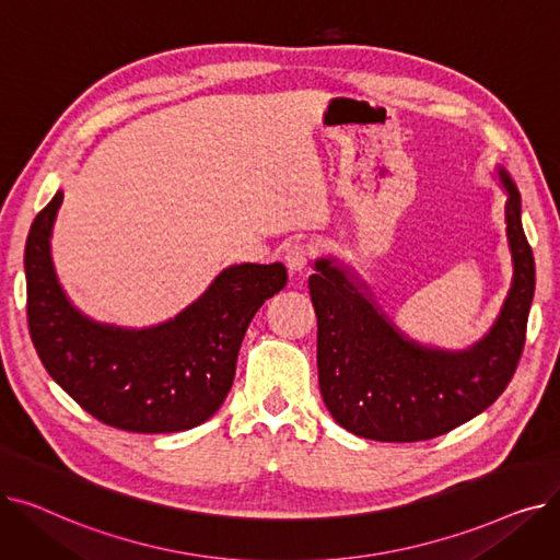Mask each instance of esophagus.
I'll return each instance as SVG.
<instances>
[{"label":"esophagus","instance_id":"34e87169","mask_svg":"<svg viewBox=\"0 0 560 560\" xmlns=\"http://www.w3.org/2000/svg\"><path fill=\"white\" fill-rule=\"evenodd\" d=\"M311 260V245L308 243H292L283 252V262L290 272H302Z\"/></svg>","mask_w":560,"mask_h":560}]
</instances>
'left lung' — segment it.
I'll use <instances>...</instances> for the list:
<instances>
[{
    "label": "left lung",
    "instance_id": "obj_1",
    "mask_svg": "<svg viewBox=\"0 0 560 560\" xmlns=\"http://www.w3.org/2000/svg\"><path fill=\"white\" fill-rule=\"evenodd\" d=\"M497 174L509 192L513 281L494 325L469 349L406 338L345 265L315 260L308 290L317 315L319 393L342 429L378 443L431 440L483 413L509 386L526 338L536 262L522 229L520 192L506 170Z\"/></svg>",
    "mask_w": 560,
    "mask_h": 560
}]
</instances>
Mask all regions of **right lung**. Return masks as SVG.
I'll use <instances>...</instances> for the list:
<instances>
[{"instance_id":"1","label":"right lung","mask_w":560,"mask_h":560,"mask_svg":"<svg viewBox=\"0 0 560 560\" xmlns=\"http://www.w3.org/2000/svg\"><path fill=\"white\" fill-rule=\"evenodd\" d=\"M63 192L36 215L24 249L26 319L49 376L100 422L174 433L209 420L226 399L256 311L285 285L281 262L231 265L174 319L150 329L100 325L56 279L49 238Z\"/></svg>"}]
</instances>
